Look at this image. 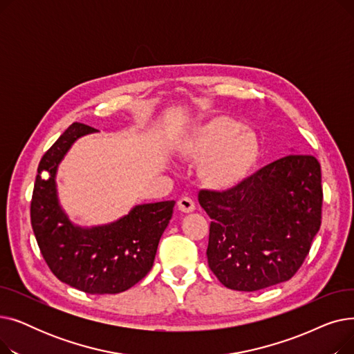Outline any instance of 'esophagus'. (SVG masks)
<instances>
[{
    "mask_svg": "<svg viewBox=\"0 0 354 354\" xmlns=\"http://www.w3.org/2000/svg\"><path fill=\"white\" fill-rule=\"evenodd\" d=\"M178 208L182 211V212H192L195 209V202L192 198L189 196H182L179 201H178Z\"/></svg>",
    "mask_w": 354,
    "mask_h": 354,
    "instance_id": "34e87169",
    "label": "esophagus"
}]
</instances>
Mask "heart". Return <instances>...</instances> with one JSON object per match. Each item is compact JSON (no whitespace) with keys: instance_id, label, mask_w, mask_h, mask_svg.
<instances>
[{"instance_id":"obj_1","label":"heart","mask_w":354,"mask_h":354,"mask_svg":"<svg viewBox=\"0 0 354 354\" xmlns=\"http://www.w3.org/2000/svg\"><path fill=\"white\" fill-rule=\"evenodd\" d=\"M258 151L255 135L239 122L219 118L203 127L185 145V155L203 159L201 175L209 187L227 188L243 178Z\"/></svg>"}]
</instances>
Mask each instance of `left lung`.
I'll return each mask as SVG.
<instances>
[{
    "mask_svg": "<svg viewBox=\"0 0 354 354\" xmlns=\"http://www.w3.org/2000/svg\"><path fill=\"white\" fill-rule=\"evenodd\" d=\"M208 266L225 287L257 291L288 281L322 224V169L311 155L278 159L227 191L202 189Z\"/></svg>",
    "mask_w": 354,
    "mask_h": 354,
    "instance_id": "obj_1",
    "label": "left lung"
}]
</instances>
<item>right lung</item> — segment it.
Returning a JSON list of instances; mask_svg holds the SVG:
<instances>
[{"label":"right lung","mask_w":354,"mask_h":354,"mask_svg":"<svg viewBox=\"0 0 354 354\" xmlns=\"http://www.w3.org/2000/svg\"><path fill=\"white\" fill-rule=\"evenodd\" d=\"M95 130L74 122L41 158L30 207L31 227L44 261L60 281L88 294H118L151 271L175 201L138 205L104 227L73 225L59 205L54 176L73 142Z\"/></svg>","instance_id":"right-lung-1"}]
</instances>
